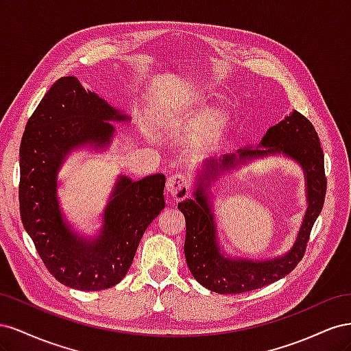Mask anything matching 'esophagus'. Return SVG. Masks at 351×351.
Listing matches in <instances>:
<instances>
[{
    "instance_id": "obj_1",
    "label": "esophagus",
    "mask_w": 351,
    "mask_h": 351,
    "mask_svg": "<svg viewBox=\"0 0 351 351\" xmlns=\"http://www.w3.org/2000/svg\"><path fill=\"white\" fill-rule=\"evenodd\" d=\"M167 195L173 200H183L190 193V184L183 174H174L167 178Z\"/></svg>"
}]
</instances>
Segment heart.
Masks as SVG:
<instances>
[{
	"mask_svg": "<svg viewBox=\"0 0 351 351\" xmlns=\"http://www.w3.org/2000/svg\"><path fill=\"white\" fill-rule=\"evenodd\" d=\"M155 119L158 123L173 127H193L196 123H202L197 142L199 146L209 149L224 141L230 114L222 105L208 107L204 97L195 92H187L159 105Z\"/></svg>",
	"mask_w": 351,
	"mask_h": 351,
	"instance_id": "heart-1",
	"label": "heart"
}]
</instances>
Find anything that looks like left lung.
Returning a JSON list of instances; mask_svg holds the SVG:
<instances>
[{
	"instance_id": "left-lung-1",
	"label": "left lung",
	"mask_w": 351,
	"mask_h": 351,
	"mask_svg": "<svg viewBox=\"0 0 351 351\" xmlns=\"http://www.w3.org/2000/svg\"><path fill=\"white\" fill-rule=\"evenodd\" d=\"M261 145L267 149L239 151L240 158L250 159L253 156L282 152L299 161L304 169L309 206L299 237L285 256L274 261H232L222 256L215 243V226L205 195L206 184L204 178L212 180L221 169L232 168L237 159L236 155H224L219 164L212 162L206 167L204 177H200L195 195L196 200L187 199L180 202L177 206L186 218L184 254L187 267L193 277L210 291L240 294L262 289L289 275L303 259L312 227L322 210L326 195V176L324 151L313 124L303 114L294 111L277 125L269 127Z\"/></svg>"
}]
</instances>
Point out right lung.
Segmentation results:
<instances>
[{"label": "right lung", "instance_id": "1", "mask_svg": "<svg viewBox=\"0 0 351 351\" xmlns=\"http://www.w3.org/2000/svg\"><path fill=\"white\" fill-rule=\"evenodd\" d=\"M107 120L125 117L76 77H60L30 115L20 143L23 227L52 277L83 291L110 289L124 278L145 230L165 208L162 174L139 182L121 177L99 239L83 240L62 222L56 196L60 164L77 145L110 142L114 129Z\"/></svg>", "mask_w": 351, "mask_h": 351}]
</instances>
